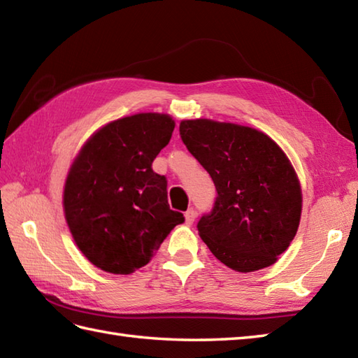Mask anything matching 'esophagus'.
Masks as SVG:
<instances>
[{"label": "esophagus", "mask_w": 358, "mask_h": 358, "mask_svg": "<svg viewBox=\"0 0 358 358\" xmlns=\"http://www.w3.org/2000/svg\"><path fill=\"white\" fill-rule=\"evenodd\" d=\"M195 217H196V212H195V209H194V208H191V209H187V210H186L185 218H186V223H187V224H192V223L195 222Z\"/></svg>", "instance_id": "34e87169"}]
</instances>
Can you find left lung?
<instances>
[{
  "instance_id": "obj_1",
  "label": "left lung",
  "mask_w": 358,
  "mask_h": 358,
  "mask_svg": "<svg viewBox=\"0 0 358 358\" xmlns=\"http://www.w3.org/2000/svg\"><path fill=\"white\" fill-rule=\"evenodd\" d=\"M180 136L215 185L210 212L196 229L220 262L252 272L277 262L294 240L301 189L285 152L252 127L186 120Z\"/></svg>"
}]
</instances>
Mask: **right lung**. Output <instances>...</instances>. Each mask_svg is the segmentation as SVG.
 Here are the masks:
<instances>
[{
    "label": "right lung",
    "mask_w": 358,
    "mask_h": 358,
    "mask_svg": "<svg viewBox=\"0 0 358 358\" xmlns=\"http://www.w3.org/2000/svg\"><path fill=\"white\" fill-rule=\"evenodd\" d=\"M175 123L163 113H136L106 124L75 159L64 186V214L87 260L106 272L148 264L181 212L167 203V180L152 162Z\"/></svg>",
    "instance_id": "right-lung-1"
}]
</instances>
